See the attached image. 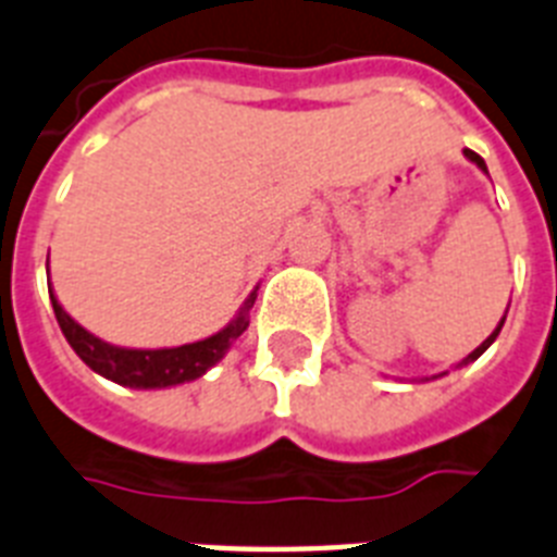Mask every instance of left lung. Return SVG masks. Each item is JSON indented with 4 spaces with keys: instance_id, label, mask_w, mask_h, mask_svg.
<instances>
[{
    "instance_id": "left-lung-1",
    "label": "left lung",
    "mask_w": 557,
    "mask_h": 557,
    "mask_svg": "<svg viewBox=\"0 0 557 557\" xmlns=\"http://www.w3.org/2000/svg\"><path fill=\"white\" fill-rule=\"evenodd\" d=\"M463 156H467V159H470V162H472V164H478V168H481V170H484V173H486V164H484V159H481V156H478V153H472V150H463ZM507 310H509V307H507ZM504 321H507V315H504V319H500V321H498V327H495V330H493V333H490V338H486V342H484V344H481V347H475V350H472V352H470V356L463 358V361H461V364H458V367H463V364H470V361H475V358H481V356H484V352H486V347H490V344H493V342H495V338H498L500 327H504ZM441 375H444V372H441ZM433 379H438V375H433Z\"/></svg>"
}]
</instances>
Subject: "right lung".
<instances>
[{
  "label": "right lung",
  "instance_id": "1",
  "mask_svg": "<svg viewBox=\"0 0 557 557\" xmlns=\"http://www.w3.org/2000/svg\"><path fill=\"white\" fill-rule=\"evenodd\" d=\"M48 289L59 327H62L67 344L76 350V356L104 379L133 389H164L201 379L210 367L222 361L224 352L233 347L238 335L245 333L247 324H250V307L256 301V289H252L236 319L215 335L201 338V342L182 344V347H162V350H131V347H116V344H108L102 338H96L94 333H87L79 321H73L64 312L59 298L53 296V287Z\"/></svg>",
  "mask_w": 557,
  "mask_h": 557
}]
</instances>
